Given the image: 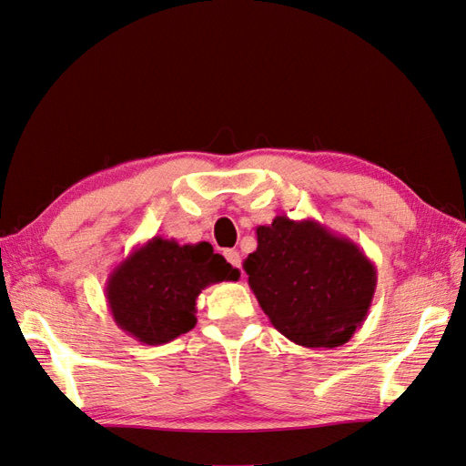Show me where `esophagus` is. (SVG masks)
<instances>
[{
  "label": "esophagus",
  "instance_id": "esophagus-1",
  "mask_svg": "<svg viewBox=\"0 0 466 466\" xmlns=\"http://www.w3.org/2000/svg\"><path fill=\"white\" fill-rule=\"evenodd\" d=\"M224 257H227V261L232 265V267H242V257H239V253L236 249H228L224 251Z\"/></svg>",
  "mask_w": 466,
  "mask_h": 466
}]
</instances>
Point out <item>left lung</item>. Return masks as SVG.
Masks as SVG:
<instances>
[{
    "mask_svg": "<svg viewBox=\"0 0 466 466\" xmlns=\"http://www.w3.org/2000/svg\"><path fill=\"white\" fill-rule=\"evenodd\" d=\"M244 268L274 329L303 348L348 343L369 315L378 280L374 263L350 238L286 215L257 227V249Z\"/></svg>",
    "mask_w": 466,
    "mask_h": 466,
    "instance_id": "left-lung-1",
    "label": "left lung"
}]
</instances>
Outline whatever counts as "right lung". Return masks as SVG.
<instances>
[{"instance_id": "obj_1", "label": "right lung", "mask_w": 466, "mask_h": 466, "mask_svg": "<svg viewBox=\"0 0 466 466\" xmlns=\"http://www.w3.org/2000/svg\"><path fill=\"white\" fill-rule=\"evenodd\" d=\"M238 279L239 270L211 244L180 246L155 236L113 268L106 299L120 330L146 346H163L194 329L201 289Z\"/></svg>"}]
</instances>
